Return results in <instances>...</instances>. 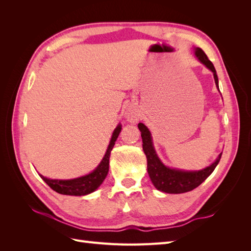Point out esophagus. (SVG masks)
<instances>
[{"mask_svg": "<svg viewBox=\"0 0 251 251\" xmlns=\"http://www.w3.org/2000/svg\"><path fill=\"white\" fill-rule=\"evenodd\" d=\"M126 118H127V120L130 121V123H137V121L139 120V115H138V112L137 111H135V110H132V111H130L128 112L127 114H126Z\"/></svg>", "mask_w": 251, "mask_h": 251, "instance_id": "obj_1", "label": "esophagus"}]
</instances>
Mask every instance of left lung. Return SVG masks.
<instances>
[{"mask_svg":"<svg viewBox=\"0 0 251 251\" xmlns=\"http://www.w3.org/2000/svg\"><path fill=\"white\" fill-rule=\"evenodd\" d=\"M195 54L205 67L208 68L214 73L216 86L219 90L218 75L214 65H212L207 55L205 54L201 48H196ZM138 127L141 132L142 149L148 160L149 176L158 191L168 194H182L193 191L194 188L198 187L215 171L220 159H221L222 153L217 157L215 162H212L207 168L201 171H182L168 168V166H165L161 162V160L156 154L149 128L141 123L138 124Z\"/></svg>","mask_w":251,"mask_h":251,"instance_id":"1","label":"left lung"}]
</instances>
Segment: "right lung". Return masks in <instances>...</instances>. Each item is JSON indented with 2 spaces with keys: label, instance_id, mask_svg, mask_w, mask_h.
I'll return each mask as SVG.
<instances>
[{
  "label": "right lung",
  "instance_id": "right-lung-1",
  "mask_svg": "<svg viewBox=\"0 0 251 251\" xmlns=\"http://www.w3.org/2000/svg\"><path fill=\"white\" fill-rule=\"evenodd\" d=\"M121 131V125L119 124L115 130L113 132L111 141L107 151L102 158L101 162L97 168L86 176L78 177L70 180H57V179H49L40 175L41 178L46 182V183L58 194L68 195V196H85L88 194L93 193L94 191L100 186V184L105 179L109 172V160L111 151L115 144V141Z\"/></svg>",
  "mask_w": 251,
  "mask_h": 251
}]
</instances>
